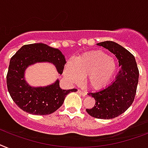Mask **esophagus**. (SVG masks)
<instances>
[{
    "instance_id": "esophagus-1",
    "label": "esophagus",
    "mask_w": 148,
    "mask_h": 148,
    "mask_svg": "<svg viewBox=\"0 0 148 148\" xmlns=\"http://www.w3.org/2000/svg\"><path fill=\"white\" fill-rule=\"evenodd\" d=\"M77 93L82 95L83 97H85V96H86V92H84V91H82V90H78Z\"/></svg>"
}]
</instances>
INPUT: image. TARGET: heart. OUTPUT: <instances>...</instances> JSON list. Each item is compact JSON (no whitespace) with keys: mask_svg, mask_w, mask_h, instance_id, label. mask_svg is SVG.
<instances>
[{"mask_svg":"<svg viewBox=\"0 0 148 148\" xmlns=\"http://www.w3.org/2000/svg\"><path fill=\"white\" fill-rule=\"evenodd\" d=\"M116 68L115 61L108 54L100 51H89L77 56L74 62L66 63L64 75L73 84H80L85 77L86 84L97 90L109 84Z\"/></svg>","mask_w":148,"mask_h":148,"instance_id":"heart-1","label":"heart"}]
</instances>
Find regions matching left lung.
Segmentation results:
<instances>
[{
    "instance_id": "8db88e82",
    "label": "left lung",
    "mask_w": 148,
    "mask_h": 148,
    "mask_svg": "<svg viewBox=\"0 0 148 148\" xmlns=\"http://www.w3.org/2000/svg\"><path fill=\"white\" fill-rule=\"evenodd\" d=\"M97 45L115 55L120 70L110 84L95 93H88L96 103L92 109H86V111L92 117L111 119L125 112L132 104L138 83V68L134 55L119 44L106 41Z\"/></svg>"
}]
</instances>
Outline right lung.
<instances>
[{
	"label": "right lung",
	"instance_id": "right-lung-1",
	"mask_svg": "<svg viewBox=\"0 0 148 148\" xmlns=\"http://www.w3.org/2000/svg\"><path fill=\"white\" fill-rule=\"evenodd\" d=\"M53 64L58 74H62L66 63L59 49L43 43H33L22 46L10 58L7 75V85L14 103L23 111L32 115H49L62 106L65 97L77 90H62L59 80L45 86H32L25 79L29 66L36 63Z\"/></svg>",
	"mask_w": 148,
	"mask_h": 148
}]
</instances>
